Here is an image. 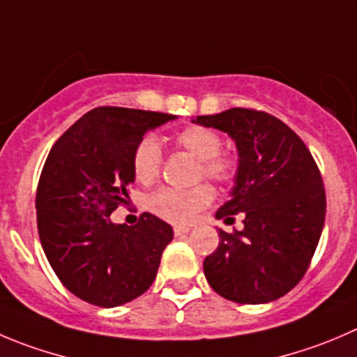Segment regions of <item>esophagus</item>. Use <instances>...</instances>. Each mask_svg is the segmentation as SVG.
Returning a JSON list of instances; mask_svg holds the SVG:
<instances>
[{
  "label": "esophagus",
  "instance_id": "34e87169",
  "mask_svg": "<svg viewBox=\"0 0 357 357\" xmlns=\"http://www.w3.org/2000/svg\"><path fill=\"white\" fill-rule=\"evenodd\" d=\"M189 231H191V227H188V226H175V229H173L175 236H184V235H188Z\"/></svg>",
  "mask_w": 357,
  "mask_h": 357
}]
</instances>
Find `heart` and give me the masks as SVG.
Masks as SVG:
<instances>
[{
    "mask_svg": "<svg viewBox=\"0 0 357 357\" xmlns=\"http://www.w3.org/2000/svg\"><path fill=\"white\" fill-rule=\"evenodd\" d=\"M176 147L198 159V176L215 184H227L236 173V161L229 154L220 152V137L205 126H189L175 137ZM162 152L154 137H144L133 151L131 166L135 178L149 185L159 176ZM212 203V191L206 185L191 189L162 188L149 196L147 206L154 215L173 224H188L199 210Z\"/></svg>",
    "mask_w": 357,
    "mask_h": 357,
    "instance_id": "obj_1",
    "label": "heart"
}]
</instances>
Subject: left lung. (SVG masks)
<instances>
[{"label":"left lung","instance_id":"8db88e82","mask_svg":"<svg viewBox=\"0 0 357 357\" xmlns=\"http://www.w3.org/2000/svg\"><path fill=\"white\" fill-rule=\"evenodd\" d=\"M192 122L227 133L238 151L231 199L215 215L243 213V229H219V247L203 261L206 280L235 303L278 300L303 278L321 238V172L303 140L266 112L229 108Z\"/></svg>","mask_w":357,"mask_h":357}]
</instances>
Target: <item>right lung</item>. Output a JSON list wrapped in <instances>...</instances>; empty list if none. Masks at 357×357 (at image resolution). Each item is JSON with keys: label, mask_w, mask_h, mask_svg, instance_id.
<instances>
[{"label": "right lung", "mask_w": 357, "mask_h": 357, "mask_svg": "<svg viewBox=\"0 0 357 357\" xmlns=\"http://www.w3.org/2000/svg\"><path fill=\"white\" fill-rule=\"evenodd\" d=\"M176 119L161 112L100 107L87 112L52 145L36 189L43 252L63 286L91 305L119 307L151 287L168 222L145 212L137 226L115 224L135 182L131 158L149 130Z\"/></svg>", "instance_id": "obj_1"}]
</instances>
